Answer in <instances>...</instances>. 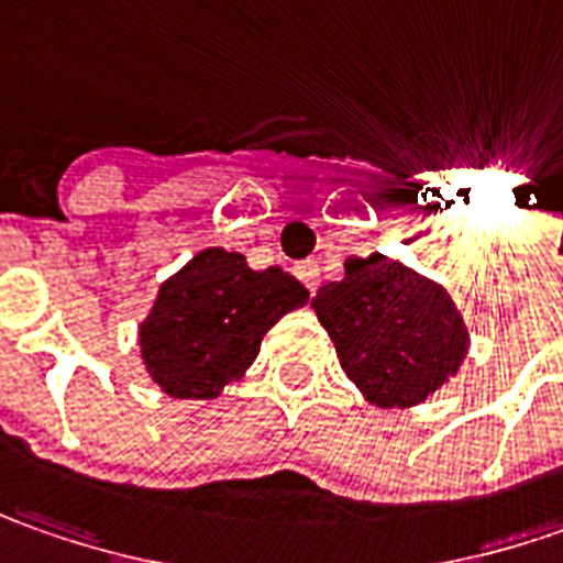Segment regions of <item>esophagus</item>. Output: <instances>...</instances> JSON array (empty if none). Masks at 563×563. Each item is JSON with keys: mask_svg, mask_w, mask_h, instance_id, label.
<instances>
[{"mask_svg": "<svg viewBox=\"0 0 563 563\" xmlns=\"http://www.w3.org/2000/svg\"><path fill=\"white\" fill-rule=\"evenodd\" d=\"M296 277H299V280L305 283V289H308L311 296L318 292V286H320V280H318V262H299V264H296Z\"/></svg>", "mask_w": 563, "mask_h": 563, "instance_id": "obj_1", "label": "esophagus"}]
</instances>
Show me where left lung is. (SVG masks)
Segmentation results:
<instances>
[{"instance_id":"8db88e82","label":"left lung","mask_w":563,"mask_h":563,"mask_svg":"<svg viewBox=\"0 0 563 563\" xmlns=\"http://www.w3.org/2000/svg\"><path fill=\"white\" fill-rule=\"evenodd\" d=\"M311 308L345 377L383 408L423 401L467 352V330L445 289L386 255L349 258L345 280L320 286Z\"/></svg>"}]
</instances>
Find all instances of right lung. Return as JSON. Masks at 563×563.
Masks as SVG:
<instances>
[{
  "label": "right lung",
  "mask_w": 563,
  "mask_h": 563,
  "mask_svg": "<svg viewBox=\"0 0 563 563\" xmlns=\"http://www.w3.org/2000/svg\"><path fill=\"white\" fill-rule=\"evenodd\" d=\"M305 301L308 289L280 267L252 271L240 252L205 249L158 289L140 330L148 374L167 396L214 398Z\"/></svg>",
  "instance_id": "1"
}]
</instances>
